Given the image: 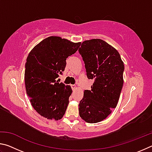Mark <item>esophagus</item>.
Instances as JSON below:
<instances>
[{
	"label": "esophagus",
	"mask_w": 152,
	"mask_h": 152,
	"mask_svg": "<svg viewBox=\"0 0 152 152\" xmlns=\"http://www.w3.org/2000/svg\"><path fill=\"white\" fill-rule=\"evenodd\" d=\"M72 88L73 91H74V90L76 88V86L74 85H74H72Z\"/></svg>",
	"instance_id": "obj_1"
}]
</instances>
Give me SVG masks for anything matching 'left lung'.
I'll return each mask as SVG.
<instances>
[{
    "label": "left lung",
    "instance_id": "1",
    "mask_svg": "<svg viewBox=\"0 0 152 152\" xmlns=\"http://www.w3.org/2000/svg\"><path fill=\"white\" fill-rule=\"evenodd\" d=\"M78 51L84 61L87 77L94 80L91 91L85 90L80 101V116L89 123L102 121L119 101L124 64L119 52L100 39L84 41Z\"/></svg>",
    "mask_w": 152,
    "mask_h": 152
}]
</instances>
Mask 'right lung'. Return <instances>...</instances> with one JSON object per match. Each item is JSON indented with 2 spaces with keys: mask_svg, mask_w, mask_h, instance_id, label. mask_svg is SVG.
I'll return each mask as SVG.
<instances>
[{
  "mask_svg": "<svg viewBox=\"0 0 152 152\" xmlns=\"http://www.w3.org/2000/svg\"><path fill=\"white\" fill-rule=\"evenodd\" d=\"M80 45V43L51 36L28 55L25 70L27 94L33 109L48 119L60 120L65 114L72 91L56 79L65 70L66 58Z\"/></svg>",
  "mask_w": 152,
  "mask_h": 152,
  "instance_id": "add662e5",
  "label": "right lung"
}]
</instances>
